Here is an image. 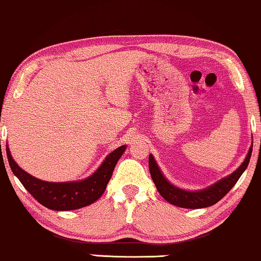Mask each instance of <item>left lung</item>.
Listing matches in <instances>:
<instances>
[{
	"label": "left lung",
	"mask_w": 261,
	"mask_h": 261,
	"mask_svg": "<svg viewBox=\"0 0 261 261\" xmlns=\"http://www.w3.org/2000/svg\"><path fill=\"white\" fill-rule=\"evenodd\" d=\"M252 148L253 145L249 149L247 157H246L241 166L233 174L227 176L226 178H222L221 181L216 182L215 185L208 187V188L199 190V192H187V190L176 188L175 186L169 183L166 177L162 175V172H161L152 155H149L150 175H151V178L153 183H155L159 193L169 203L177 205V207L189 209L205 208L219 202L233 188L234 185L238 182V179L240 178L242 172L245 171V169L248 166L252 155Z\"/></svg>",
	"instance_id": "obj_1"
}]
</instances>
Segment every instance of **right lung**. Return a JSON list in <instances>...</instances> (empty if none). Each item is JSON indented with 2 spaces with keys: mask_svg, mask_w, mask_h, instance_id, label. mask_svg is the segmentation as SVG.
Here are the masks:
<instances>
[{
  "mask_svg": "<svg viewBox=\"0 0 261 261\" xmlns=\"http://www.w3.org/2000/svg\"><path fill=\"white\" fill-rule=\"evenodd\" d=\"M125 149L126 146L122 145L109 153L97 171L83 181L57 183L41 181L22 170L13 160L8 146H6L7 157L14 175L39 203L52 211H74L97 201L105 192L113 169Z\"/></svg>",
  "mask_w": 261,
  "mask_h": 261,
  "instance_id": "add662e5",
  "label": "right lung"
}]
</instances>
